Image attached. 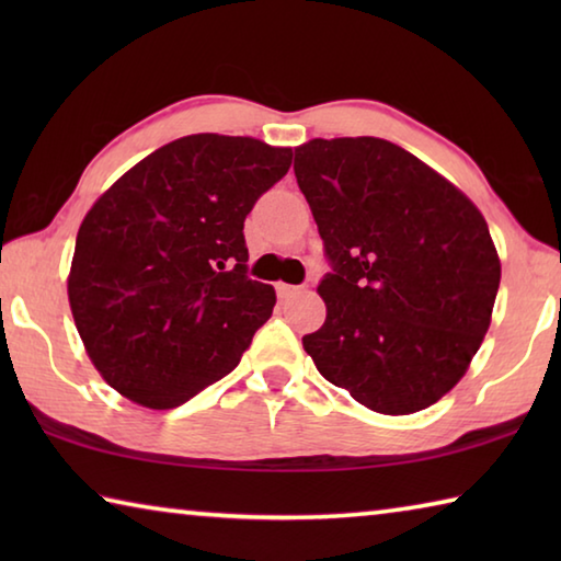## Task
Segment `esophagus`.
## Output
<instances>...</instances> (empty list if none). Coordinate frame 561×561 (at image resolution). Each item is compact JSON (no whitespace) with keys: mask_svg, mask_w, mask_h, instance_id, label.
<instances>
[{"mask_svg":"<svg viewBox=\"0 0 561 561\" xmlns=\"http://www.w3.org/2000/svg\"><path fill=\"white\" fill-rule=\"evenodd\" d=\"M299 291H301V287H297V284H284V282L277 284V297L279 299H289V297H294V294H299Z\"/></svg>","mask_w":561,"mask_h":561,"instance_id":"esophagus-1","label":"esophagus"}]
</instances>
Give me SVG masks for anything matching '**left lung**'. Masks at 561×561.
Masks as SVG:
<instances>
[{
  "mask_svg": "<svg viewBox=\"0 0 561 561\" xmlns=\"http://www.w3.org/2000/svg\"><path fill=\"white\" fill-rule=\"evenodd\" d=\"M331 272L327 321L301 339L329 383L408 415L450 391L488 334L500 260L485 217L423 160L383 138L294 150Z\"/></svg>",
  "mask_w": 561,
  "mask_h": 561,
  "instance_id": "8db88e82",
  "label": "left lung"
}]
</instances>
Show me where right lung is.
<instances>
[{
	"instance_id": "1",
	"label": "right lung",
	"mask_w": 561,
	"mask_h": 561,
	"mask_svg": "<svg viewBox=\"0 0 561 561\" xmlns=\"http://www.w3.org/2000/svg\"><path fill=\"white\" fill-rule=\"evenodd\" d=\"M289 165L291 148L197 133L133 165L83 217L71 314L121 396L165 411L240 364L277 301L247 277L244 217Z\"/></svg>"
}]
</instances>
